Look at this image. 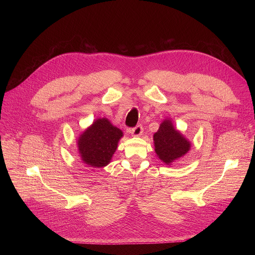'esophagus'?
I'll use <instances>...</instances> for the list:
<instances>
[{"mask_svg": "<svg viewBox=\"0 0 255 255\" xmlns=\"http://www.w3.org/2000/svg\"><path fill=\"white\" fill-rule=\"evenodd\" d=\"M142 133H143V128H142L141 125H137L135 128H133L131 130V134L134 137H139V136L142 135Z\"/></svg>", "mask_w": 255, "mask_h": 255, "instance_id": "esophagus-1", "label": "esophagus"}]
</instances>
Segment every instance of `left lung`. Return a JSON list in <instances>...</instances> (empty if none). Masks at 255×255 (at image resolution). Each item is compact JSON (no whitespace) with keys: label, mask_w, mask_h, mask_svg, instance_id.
Instances as JSON below:
<instances>
[{"label":"left lung","mask_w":255,"mask_h":255,"mask_svg":"<svg viewBox=\"0 0 255 255\" xmlns=\"http://www.w3.org/2000/svg\"><path fill=\"white\" fill-rule=\"evenodd\" d=\"M153 143L157 157L167 165L185 156L192 146L191 141L174 128L169 118L161 122L158 131L153 135Z\"/></svg>","instance_id":"8db88e82"}]
</instances>
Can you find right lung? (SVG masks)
<instances>
[{
  "label": "right lung",
  "mask_w": 255,
  "mask_h": 255,
  "mask_svg": "<svg viewBox=\"0 0 255 255\" xmlns=\"http://www.w3.org/2000/svg\"><path fill=\"white\" fill-rule=\"evenodd\" d=\"M123 132L107 118L96 119L77 140L81 160L89 167L100 168L111 162Z\"/></svg>",
  "instance_id": "obj_1"
}]
</instances>
